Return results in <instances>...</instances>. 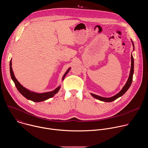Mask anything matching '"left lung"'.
Segmentation results:
<instances>
[{"instance_id": "left-lung-1", "label": "left lung", "mask_w": 148, "mask_h": 148, "mask_svg": "<svg viewBox=\"0 0 148 148\" xmlns=\"http://www.w3.org/2000/svg\"><path fill=\"white\" fill-rule=\"evenodd\" d=\"M131 42L133 46V51H134L135 50V46L134 45V43L132 40H131ZM134 60L132 56V54H131V70H130V75L128 77V79L126 81L125 85L123 87V88H122V90L118 92L117 93L116 95L111 97H109V98H106V97H102L95 94H94L92 93H90L91 95L95 98L101 101H103V102H110L112 101H115V99H116L117 98H118L119 97L122 96L127 90L130 88V86H131V84L132 82V79H133V75H134Z\"/></svg>"}]
</instances>
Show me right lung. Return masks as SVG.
I'll use <instances>...</instances> for the list:
<instances>
[{"instance_id": "right-lung-1", "label": "right lung", "mask_w": 148, "mask_h": 148, "mask_svg": "<svg viewBox=\"0 0 148 148\" xmlns=\"http://www.w3.org/2000/svg\"><path fill=\"white\" fill-rule=\"evenodd\" d=\"M70 69H71V67H70L66 71V72L64 73V75H63L62 77V81L64 80L66 75L68 74V73L69 72ZM10 73L12 79L14 82V83L15 84V86L16 87V88H17V90L19 91V92L22 94L23 97H25L26 99L32 101L33 102H41L43 101H46V100L54 97V95L58 92V91L60 90V89L61 88V86H59L53 91H49V92H42V93L30 91V90L26 88L22 85V84H20V83L17 81V79L16 78V77L14 76V73H13V71L12 69V60L10 61Z\"/></svg>"}]
</instances>
